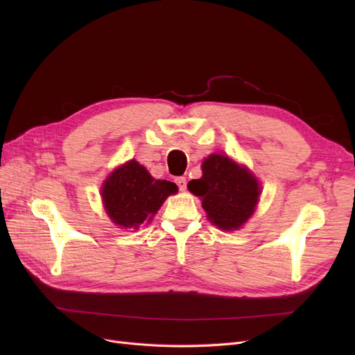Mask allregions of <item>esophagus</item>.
I'll list each match as a JSON object with an SVG mask.
<instances>
[{"mask_svg":"<svg viewBox=\"0 0 355 355\" xmlns=\"http://www.w3.org/2000/svg\"><path fill=\"white\" fill-rule=\"evenodd\" d=\"M175 182H177L178 189H180L181 191H184L185 189H187V178H185V177H177V178H175Z\"/></svg>","mask_w":355,"mask_h":355,"instance_id":"esophagus-1","label":"esophagus"}]
</instances>
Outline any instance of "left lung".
I'll return each instance as SVG.
<instances>
[{
    "instance_id": "left-lung-1",
    "label": "left lung",
    "mask_w": 355,
    "mask_h": 355,
    "mask_svg": "<svg viewBox=\"0 0 355 355\" xmlns=\"http://www.w3.org/2000/svg\"><path fill=\"white\" fill-rule=\"evenodd\" d=\"M202 177L189 182V190L201 198L211 223L221 230H236L253 214L259 200L257 180L233 159L210 155L202 162Z\"/></svg>"
}]
</instances>
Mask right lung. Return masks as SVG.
<instances>
[{
  "instance_id": "1",
  "label": "right lung",
  "mask_w": 355,
  "mask_h": 355,
  "mask_svg": "<svg viewBox=\"0 0 355 355\" xmlns=\"http://www.w3.org/2000/svg\"><path fill=\"white\" fill-rule=\"evenodd\" d=\"M178 191L166 180H155L137 161H129L109 175L102 189L107 216L121 227L138 229L151 221L164 200Z\"/></svg>"
}]
</instances>
